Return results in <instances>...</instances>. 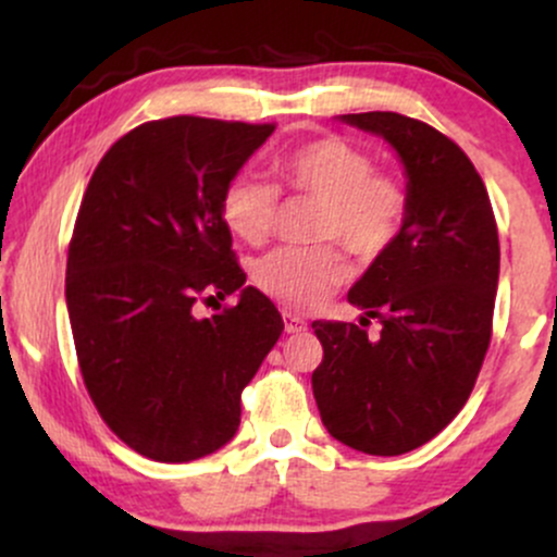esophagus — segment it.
<instances>
[{"label":"esophagus","instance_id":"obj_1","mask_svg":"<svg viewBox=\"0 0 557 557\" xmlns=\"http://www.w3.org/2000/svg\"><path fill=\"white\" fill-rule=\"evenodd\" d=\"M283 324H285V332H304L306 330V319L293 314V311H283Z\"/></svg>","mask_w":557,"mask_h":557}]
</instances>
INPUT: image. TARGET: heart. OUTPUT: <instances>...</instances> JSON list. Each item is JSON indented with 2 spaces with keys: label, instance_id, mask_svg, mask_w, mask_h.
Instances as JSON below:
<instances>
[{
  "label": "heart",
  "instance_id": "obj_1",
  "mask_svg": "<svg viewBox=\"0 0 557 557\" xmlns=\"http://www.w3.org/2000/svg\"><path fill=\"white\" fill-rule=\"evenodd\" d=\"M277 185L322 203L314 238L341 243L361 261H374L398 238L408 198L395 177L382 175L374 159L343 138L306 140L274 162ZM280 194L257 175H238L222 194L220 212L230 233L261 246L277 222ZM348 280V261L335 246H285L253 267V283L287 309L324 304Z\"/></svg>",
  "mask_w": 557,
  "mask_h": 557
}]
</instances>
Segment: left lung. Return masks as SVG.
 <instances>
[{
	"label": "left lung",
	"instance_id": "1",
	"mask_svg": "<svg viewBox=\"0 0 557 557\" xmlns=\"http://www.w3.org/2000/svg\"><path fill=\"white\" fill-rule=\"evenodd\" d=\"M376 133L406 168V220L393 246L350 287L361 324L314 327L311 374L322 424L369 456H400L456 419L487 356L500 240L482 177L458 144L398 112L343 114ZM380 318L383 327H366Z\"/></svg>",
	"mask_w": 557,
	"mask_h": 557
}]
</instances>
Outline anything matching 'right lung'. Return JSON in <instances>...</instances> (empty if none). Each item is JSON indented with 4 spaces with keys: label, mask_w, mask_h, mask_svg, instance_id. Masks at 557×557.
Returning <instances> with one entry per match:
<instances>
[{
    "label": "right lung",
    "mask_w": 557,
    "mask_h": 557,
    "mask_svg": "<svg viewBox=\"0 0 557 557\" xmlns=\"http://www.w3.org/2000/svg\"><path fill=\"white\" fill-rule=\"evenodd\" d=\"M274 125L177 114L133 127L101 157L67 248L65 298L78 367L104 424L162 463L220 450L240 393L283 335L243 285L220 203ZM242 293L214 318L195 304Z\"/></svg>",
    "instance_id": "1"
}]
</instances>
